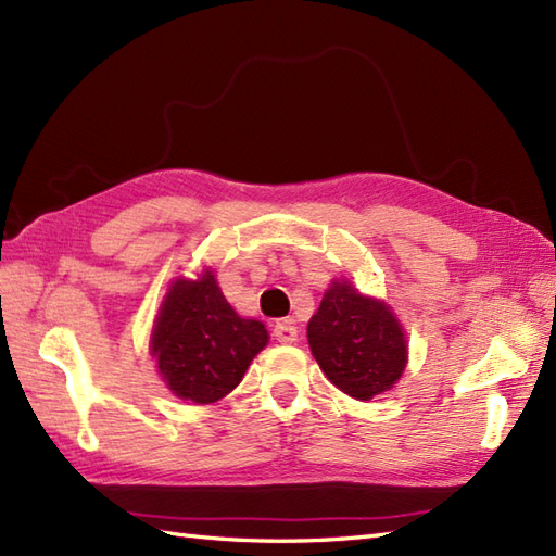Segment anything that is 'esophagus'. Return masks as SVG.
Segmentation results:
<instances>
[{"mask_svg": "<svg viewBox=\"0 0 556 556\" xmlns=\"http://www.w3.org/2000/svg\"><path fill=\"white\" fill-rule=\"evenodd\" d=\"M274 337L280 343H294L296 341V327L290 320H278L274 325Z\"/></svg>", "mask_w": 556, "mask_h": 556, "instance_id": "obj_1", "label": "esophagus"}]
</instances>
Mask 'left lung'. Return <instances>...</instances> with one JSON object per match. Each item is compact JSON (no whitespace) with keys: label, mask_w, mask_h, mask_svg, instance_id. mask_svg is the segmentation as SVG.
Here are the masks:
<instances>
[{"label":"left lung","mask_w":556,"mask_h":556,"mask_svg":"<svg viewBox=\"0 0 556 556\" xmlns=\"http://www.w3.org/2000/svg\"><path fill=\"white\" fill-rule=\"evenodd\" d=\"M306 332L325 377L355 400L386 393L407 367V339L393 311L343 278L329 285Z\"/></svg>","instance_id":"left-lung-1"}]
</instances>
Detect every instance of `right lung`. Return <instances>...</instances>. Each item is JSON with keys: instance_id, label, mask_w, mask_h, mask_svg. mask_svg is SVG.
I'll return each instance as SVG.
<instances>
[{"instance_id": "right-lung-1", "label": "right lung", "mask_w": 556, "mask_h": 556, "mask_svg": "<svg viewBox=\"0 0 556 556\" xmlns=\"http://www.w3.org/2000/svg\"><path fill=\"white\" fill-rule=\"evenodd\" d=\"M268 343L260 320L238 315L213 271L199 280L177 278L163 299L152 332L161 379L177 397L217 402L243 381L252 357Z\"/></svg>"}]
</instances>
